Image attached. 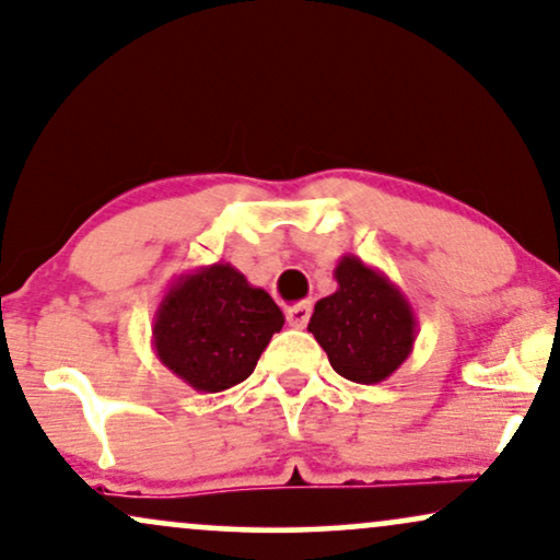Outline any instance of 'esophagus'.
<instances>
[{
	"label": "esophagus",
	"instance_id": "34e87169",
	"mask_svg": "<svg viewBox=\"0 0 560 560\" xmlns=\"http://www.w3.org/2000/svg\"><path fill=\"white\" fill-rule=\"evenodd\" d=\"M285 318L290 326H295V329H303V326L308 324L311 318V303H295V306H290L285 311Z\"/></svg>",
	"mask_w": 560,
	"mask_h": 560
}]
</instances>
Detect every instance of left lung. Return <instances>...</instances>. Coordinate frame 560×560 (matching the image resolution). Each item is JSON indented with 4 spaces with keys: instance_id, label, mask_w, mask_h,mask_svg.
<instances>
[{
    "instance_id": "left-lung-1",
    "label": "left lung",
    "mask_w": 560,
    "mask_h": 560,
    "mask_svg": "<svg viewBox=\"0 0 560 560\" xmlns=\"http://www.w3.org/2000/svg\"><path fill=\"white\" fill-rule=\"evenodd\" d=\"M337 290L314 306L308 331L339 375L362 386L386 381L417 342L411 303L386 275L345 254L334 267Z\"/></svg>"
}]
</instances>
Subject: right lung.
Returning <instances> with one entry per match:
<instances>
[{
    "instance_id": "right-lung-1",
    "label": "right lung",
    "mask_w": 560,
    "mask_h": 560,
    "mask_svg": "<svg viewBox=\"0 0 560 560\" xmlns=\"http://www.w3.org/2000/svg\"><path fill=\"white\" fill-rule=\"evenodd\" d=\"M285 316L236 267L215 262L179 275L154 314V352L166 370L200 394L246 381Z\"/></svg>"
}]
</instances>
